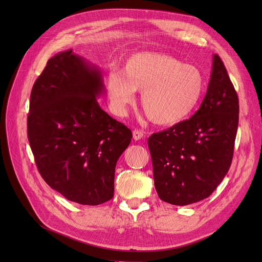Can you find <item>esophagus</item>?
<instances>
[{
  "label": "esophagus",
  "mask_w": 262,
  "mask_h": 262,
  "mask_svg": "<svg viewBox=\"0 0 262 262\" xmlns=\"http://www.w3.org/2000/svg\"><path fill=\"white\" fill-rule=\"evenodd\" d=\"M144 137V132L143 130H141V129H135L134 132H133V138H134V140H140L141 138H143Z\"/></svg>",
  "instance_id": "obj_1"
}]
</instances>
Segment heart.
<instances>
[{
    "label": "heart",
    "mask_w": 262,
    "mask_h": 262,
    "mask_svg": "<svg viewBox=\"0 0 262 262\" xmlns=\"http://www.w3.org/2000/svg\"><path fill=\"white\" fill-rule=\"evenodd\" d=\"M204 87V76L196 67L155 52L132 55L123 64V73L113 70L106 78L107 93L117 114L125 113L136 90L142 91L144 114L158 125H173L191 116Z\"/></svg>",
    "instance_id": "b5f03b06"
}]
</instances>
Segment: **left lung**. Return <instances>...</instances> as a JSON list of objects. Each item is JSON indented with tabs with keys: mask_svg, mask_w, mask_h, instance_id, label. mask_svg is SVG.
<instances>
[{
	"mask_svg": "<svg viewBox=\"0 0 262 262\" xmlns=\"http://www.w3.org/2000/svg\"><path fill=\"white\" fill-rule=\"evenodd\" d=\"M238 123V94L222 59L214 54L200 109L147 140L159 199L185 206L208 198L230 168Z\"/></svg>",
	"mask_w": 262,
	"mask_h": 262,
	"instance_id": "left-lung-1",
	"label": "left lung"
}]
</instances>
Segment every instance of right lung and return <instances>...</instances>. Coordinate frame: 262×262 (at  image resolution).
<instances>
[{"instance_id": "obj_1", "label": "right lung", "mask_w": 262, "mask_h": 262, "mask_svg": "<svg viewBox=\"0 0 262 262\" xmlns=\"http://www.w3.org/2000/svg\"><path fill=\"white\" fill-rule=\"evenodd\" d=\"M103 92L101 71L72 50L48 60L31 92L27 137L38 171L81 205L113 199L116 164L133 137L101 108Z\"/></svg>"}]
</instances>
